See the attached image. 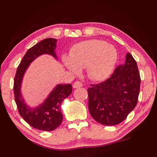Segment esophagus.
<instances>
[{
	"mask_svg": "<svg viewBox=\"0 0 157 157\" xmlns=\"http://www.w3.org/2000/svg\"><path fill=\"white\" fill-rule=\"evenodd\" d=\"M81 86H82V83L80 82H75L73 83V87L74 88V89L79 88V87H81Z\"/></svg>",
	"mask_w": 157,
	"mask_h": 157,
	"instance_id": "obj_1",
	"label": "esophagus"
}]
</instances>
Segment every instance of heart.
<instances>
[{
    "label": "heart",
    "instance_id": "obj_1",
    "mask_svg": "<svg viewBox=\"0 0 157 157\" xmlns=\"http://www.w3.org/2000/svg\"><path fill=\"white\" fill-rule=\"evenodd\" d=\"M117 60L115 46L99 40H86L76 44L70 56L64 55L62 61L73 74L85 68L87 77L95 82H102L111 75Z\"/></svg>",
    "mask_w": 157,
    "mask_h": 157
}]
</instances>
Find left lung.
I'll list each match as a JSON object with an SVG mask.
<instances>
[{
	"label": "left lung",
	"instance_id": "1",
	"mask_svg": "<svg viewBox=\"0 0 157 157\" xmlns=\"http://www.w3.org/2000/svg\"><path fill=\"white\" fill-rule=\"evenodd\" d=\"M88 88L90 115L104 126L123 122L136 106L140 87L137 64L129 53L109 78Z\"/></svg>",
	"mask_w": 157,
	"mask_h": 157
}]
</instances>
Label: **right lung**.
Here are the masks:
<instances>
[{
    "label": "right lung",
    "mask_w": 157,
    "mask_h": 157,
    "mask_svg": "<svg viewBox=\"0 0 157 157\" xmlns=\"http://www.w3.org/2000/svg\"><path fill=\"white\" fill-rule=\"evenodd\" d=\"M56 39L48 38L28 50L17 69L14 79V99L20 116L33 128L46 132L56 129L62 123L63 115L61 106L64 99L72 93V85L57 84L42 104L31 107L23 97L22 83L28 68L37 57L48 54L58 61L56 54Z\"/></svg>",
    "instance_id": "right-lung-1"
}]
</instances>
